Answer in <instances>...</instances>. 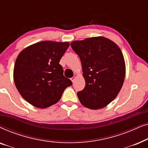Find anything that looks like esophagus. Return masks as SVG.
<instances>
[{"label": "esophagus", "instance_id": "1", "mask_svg": "<svg viewBox=\"0 0 148 148\" xmlns=\"http://www.w3.org/2000/svg\"><path fill=\"white\" fill-rule=\"evenodd\" d=\"M75 77H73L72 78H71V82H74V81H75Z\"/></svg>", "mask_w": 148, "mask_h": 148}]
</instances>
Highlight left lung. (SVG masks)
Instances as JSON below:
<instances>
[{
  "mask_svg": "<svg viewBox=\"0 0 148 148\" xmlns=\"http://www.w3.org/2000/svg\"><path fill=\"white\" fill-rule=\"evenodd\" d=\"M71 46L79 56L86 81L84 90L77 92L80 102L93 110L106 106L117 96L125 80V62L121 49L102 36L73 41Z\"/></svg>",
  "mask_w": 148,
  "mask_h": 148,
  "instance_id": "8db88e82",
  "label": "left lung"
}]
</instances>
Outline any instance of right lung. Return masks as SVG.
I'll list each match as a JSON object with an SVG mask.
<instances>
[{
	"label": "right lung",
	"instance_id": "1",
	"mask_svg": "<svg viewBox=\"0 0 148 148\" xmlns=\"http://www.w3.org/2000/svg\"><path fill=\"white\" fill-rule=\"evenodd\" d=\"M69 43L42 41L32 44L17 56L13 70L15 86L30 104L46 108L57 103L72 85L59 64Z\"/></svg>",
	"mask_w": 148,
	"mask_h": 148
}]
</instances>
